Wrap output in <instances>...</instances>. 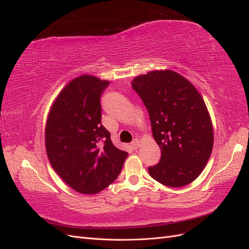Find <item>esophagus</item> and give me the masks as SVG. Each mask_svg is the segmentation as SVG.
<instances>
[{
	"mask_svg": "<svg viewBox=\"0 0 249 249\" xmlns=\"http://www.w3.org/2000/svg\"><path fill=\"white\" fill-rule=\"evenodd\" d=\"M139 145H140V141L138 139H134L133 142L131 143V146L133 149H137L139 147Z\"/></svg>",
	"mask_w": 249,
	"mask_h": 249,
	"instance_id": "esophagus-1",
	"label": "esophagus"
}]
</instances>
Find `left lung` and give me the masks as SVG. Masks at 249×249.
<instances>
[{
  "label": "left lung",
  "mask_w": 249,
  "mask_h": 249,
  "mask_svg": "<svg viewBox=\"0 0 249 249\" xmlns=\"http://www.w3.org/2000/svg\"><path fill=\"white\" fill-rule=\"evenodd\" d=\"M132 87L147 109L160 162L149 176L168 187L196 178L210 159L214 135L211 117L191 83L172 71H155L135 78Z\"/></svg>",
  "instance_id": "obj_1"
}]
</instances>
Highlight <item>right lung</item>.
<instances>
[{"label": "right lung", "mask_w": 249, "mask_h": 249, "mask_svg": "<svg viewBox=\"0 0 249 249\" xmlns=\"http://www.w3.org/2000/svg\"><path fill=\"white\" fill-rule=\"evenodd\" d=\"M109 84L88 74L73 79L48 117L46 148L52 167L83 194H96L114 182L127 156L113 145L101 124V96Z\"/></svg>", "instance_id": "right-lung-1"}]
</instances>
